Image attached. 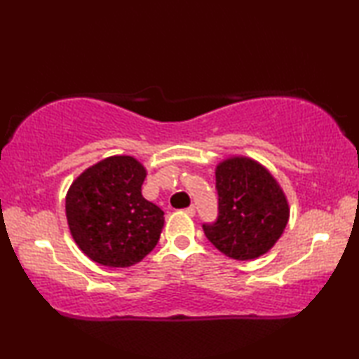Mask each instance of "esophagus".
Segmentation results:
<instances>
[{
  "label": "esophagus",
  "instance_id": "1",
  "mask_svg": "<svg viewBox=\"0 0 359 359\" xmlns=\"http://www.w3.org/2000/svg\"><path fill=\"white\" fill-rule=\"evenodd\" d=\"M185 212H187L188 215H191V217H193V215H194V212H196V209H194V205H190V208H187V209H185Z\"/></svg>",
  "mask_w": 359,
  "mask_h": 359
}]
</instances>
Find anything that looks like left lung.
Segmentation results:
<instances>
[{
	"mask_svg": "<svg viewBox=\"0 0 359 359\" xmlns=\"http://www.w3.org/2000/svg\"><path fill=\"white\" fill-rule=\"evenodd\" d=\"M218 217L204 223L205 238L226 257L255 259L269 252L288 223L287 198L259 163L244 156L217 166Z\"/></svg>",
	"mask_w": 359,
	"mask_h": 359,
	"instance_id": "8db88e82",
	"label": "left lung"
}]
</instances>
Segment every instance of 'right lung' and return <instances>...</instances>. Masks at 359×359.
<instances>
[{"mask_svg":"<svg viewBox=\"0 0 359 359\" xmlns=\"http://www.w3.org/2000/svg\"><path fill=\"white\" fill-rule=\"evenodd\" d=\"M145 169L133 156H109L72 182L66 218L79 248L95 263L128 267L154 250L165 212L142 196Z\"/></svg>","mask_w":359,"mask_h":359,"instance_id":"1","label":"right lung"}]
</instances>
